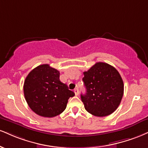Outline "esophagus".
<instances>
[{"instance_id": "1", "label": "esophagus", "mask_w": 148, "mask_h": 148, "mask_svg": "<svg viewBox=\"0 0 148 148\" xmlns=\"http://www.w3.org/2000/svg\"><path fill=\"white\" fill-rule=\"evenodd\" d=\"M74 93H75V95L76 96H78L79 95V89L78 88H75L74 89Z\"/></svg>"}]
</instances>
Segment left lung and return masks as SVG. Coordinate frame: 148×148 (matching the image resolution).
<instances>
[{"mask_svg":"<svg viewBox=\"0 0 148 148\" xmlns=\"http://www.w3.org/2000/svg\"><path fill=\"white\" fill-rule=\"evenodd\" d=\"M86 94H81L85 109L96 116H106L117 109L123 96V81L116 69L99 62L83 72Z\"/></svg>","mask_w":148,"mask_h":148,"instance_id":"1","label":"left lung"}]
</instances>
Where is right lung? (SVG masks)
Returning <instances> with one entry per match:
<instances>
[{
    "mask_svg": "<svg viewBox=\"0 0 148 148\" xmlns=\"http://www.w3.org/2000/svg\"><path fill=\"white\" fill-rule=\"evenodd\" d=\"M59 76V71L43 64L32 69L25 80V100L38 115L51 118L60 114L66 108L69 97L74 96Z\"/></svg>",
    "mask_w": 148,
    "mask_h": 148,
    "instance_id": "1",
    "label": "right lung"
}]
</instances>
